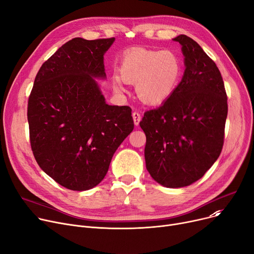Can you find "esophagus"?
Returning a JSON list of instances; mask_svg holds the SVG:
<instances>
[{"mask_svg": "<svg viewBox=\"0 0 254 254\" xmlns=\"http://www.w3.org/2000/svg\"><path fill=\"white\" fill-rule=\"evenodd\" d=\"M132 118H134V124L135 126H139V123L141 122V114L137 111L132 113Z\"/></svg>", "mask_w": 254, "mask_h": 254, "instance_id": "34e87169", "label": "esophagus"}]
</instances>
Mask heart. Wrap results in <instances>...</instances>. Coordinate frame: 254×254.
<instances>
[{
  "instance_id": "obj_1",
  "label": "heart",
  "mask_w": 254,
  "mask_h": 254,
  "mask_svg": "<svg viewBox=\"0 0 254 254\" xmlns=\"http://www.w3.org/2000/svg\"><path fill=\"white\" fill-rule=\"evenodd\" d=\"M182 72V61L171 49L132 48L119 66L120 77L127 83H136L138 98L147 105L167 101L177 88ZM117 87L120 88L118 83Z\"/></svg>"
}]
</instances>
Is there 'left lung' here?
<instances>
[{
    "label": "left lung",
    "mask_w": 254,
    "mask_h": 254,
    "mask_svg": "<svg viewBox=\"0 0 254 254\" xmlns=\"http://www.w3.org/2000/svg\"><path fill=\"white\" fill-rule=\"evenodd\" d=\"M185 71L173 95L144 113L145 162L150 176L166 188L201 179L222 150L228 97L221 74L194 40L180 35Z\"/></svg>",
    "instance_id": "8db88e82"
}]
</instances>
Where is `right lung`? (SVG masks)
Returning a JSON list of instances; mask_svg holds the SVG:
<instances>
[{"label": "right lung", "instance_id": "obj_1", "mask_svg": "<svg viewBox=\"0 0 254 254\" xmlns=\"http://www.w3.org/2000/svg\"><path fill=\"white\" fill-rule=\"evenodd\" d=\"M115 38H74L40 68L28 102L36 162L71 190L97 186L134 129L128 106L106 104L93 78H106L104 55Z\"/></svg>", "mask_w": 254, "mask_h": 254}]
</instances>
